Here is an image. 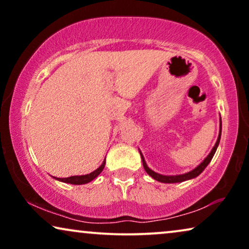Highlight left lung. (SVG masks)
Wrapping results in <instances>:
<instances>
[{
    "label": "left lung",
    "mask_w": 249,
    "mask_h": 249,
    "mask_svg": "<svg viewBox=\"0 0 249 249\" xmlns=\"http://www.w3.org/2000/svg\"><path fill=\"white\" fill-rule=\"evenodd\" d=\"M221 129H222V124H221V119H220V131H219V137H217V141L215 142V145H214V147L212 148V151L209 155L206 156L205 160L200 163L199 165H197L195 169L192 170V171L187 172V173H183V175H178V176H163V175H160V173H156L151 170L146 164L145 160H144V156L141 153V156H142V165H144V169L145 171L148 173L149 176L152 177L153 179L158 180L160 182H164V183H176V182H182V181H186V180H189V179H193V178H196L197 176H199L200 173L204 171V169L206 168L207 165H209V163L211 162V160L213 159L214 154H215L216 152V148L217 146H219V142H220V138H221Z\"/></svg>",
    "instance_id": "left-lung-1"
}]
</instances>
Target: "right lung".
<instances>
[{
	"instance_id": "1",
	"label": "right lung",
	"mask_w": 249,
	"mask_h": 249,
	"mask_svg": "<svg viewBox=\"0 0 249 249\" xmlns=\"http://www.w3.org/2000/svg\"><path fill=\"white\" fill-rule=\"evenodd\" d=\"M104 166H105V159H104L103 163L101 164L100 168H97L96 170H95V171L90 172L89 175L72 176V177H69V178H55V177H54V178L60 180V181L66 182V183H71V185H84V183L90 182L91 180H94L95 178H96V177L100 175L102 171H103Z\"/></svg>"
}]
</instances>
